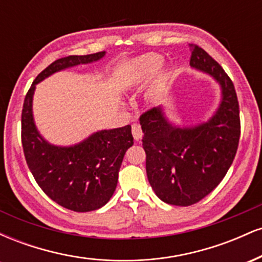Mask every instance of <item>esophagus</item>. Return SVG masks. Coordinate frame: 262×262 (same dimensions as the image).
<instances>
[{
    "label": "esophagus",
    "instance_id": "obj_1",
    "mask_svg": "<svg viewBox=\"0 0 262 262\" xmlns=\"http://www.w3.org/2000/svg\"><path fill=\"white\" fill-rule=\"evenodd\" d=\"M132 133H133L134 140H137V141H139L141 139V137H143V130H141L139 124L132 125Z\"/></svg>",
    "mask_w": 262,
    "mask_h": 262
}]
</instances>
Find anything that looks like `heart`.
Segmentation results:
<instances>
[{"mask_svg": "<svg viewBox=\"0 0 262 262\" xmlns=\"http://www.w3.org/2000/svg\"><path fill=\"white\" fill-rule=\"evenodd\" d=\"M164 58L159 54L149 53L132 60L121 75V86L127 91H133L149 82L155 76L154 83L145 96L149 106L156 103L159 97L166 91L171 82V74L167 69H160Z\"/></svg>", "mask_w": 262, "mask_h": 262, "instance_id": "b5f03b06", "label": "heart"}]
</instances>
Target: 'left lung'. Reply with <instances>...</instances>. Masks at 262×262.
Returning <instances> with one entry per match:
<instances>
[{"instance_id":"8db88e82","label":"left lung","mask_w":262,"mask_h":262,"mask_svg":"<svg viewBox=\"0 0 262 262\" xmlns=\"http://www.w3.org/2000/svg\"><path fill=\"white\" fill-rule=\"evenodd\" d=\"M193 70L208 75L221 89L217 110L207 121L180 125L164 106L140 117L146 175L155 194L173 206H191L210 193L224 179L240 138L239 103L233 82L202 48L189 44Z\"/></svg>"}]
</instances>
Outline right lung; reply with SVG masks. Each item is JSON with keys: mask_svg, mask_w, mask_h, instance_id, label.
Listing matches in <instances>:
<instances>
[{"mask_svg": "<svg viewBox=\"0 0 262 262\" xmlns=\"http://www.w3.org/2000/svg\"><path fill=\"white\" fill-rule=\"evenodd\" d=\"M104 55H70L52 62L33 81L23 103L22 145L29 170L48 197L74 212L101 208L113 196L123 158L134 144L132 127L102 129L73 145H55L35 125L33 97L38 83L52 75Z\"/></svg>", "mask_w": 262, "mask_h": 262, "instance_id": "1", "label": "right lung"}]
</instances>
